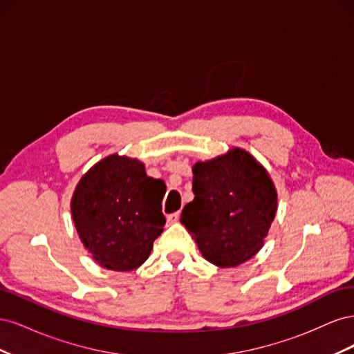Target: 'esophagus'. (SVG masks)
Returning a JSON list of instances; mask_svg holds the SVG:
<instances>
[{"label": "esophagus", "mask_w": 354, "mask_h": 354, "mask_svg": "<svg viewBox=\"0 0 354 354\" xmlns=\"http://www.w3.org/2000/svg\"><path fill=\"white\" fill-rule=\"evenodd\" d=\"M178 218H180V212H173V214H169V216H167V223L174 224L178 221Z\"/></svg>", "instance_id": "esophagus-1"}]
</instances>
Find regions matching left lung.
I'll return each mask as SVG.
<instances>
[{"label":"left lung","instance_id":"8db88e82","mask_svg":"<svg viewBox=\"0 0 354 354\" xmlns=\"http://www.w3.org/2000/svg\"><path fill=\"white\" fill-rule=\"evenodd\" d=\"M195 198L180 221L203 259L217 267H236L259 252L277 209L273 180L242 147L199 160L192 167Z\"/></svg>","mask_w":354,"mask_h":354}]
</instances>
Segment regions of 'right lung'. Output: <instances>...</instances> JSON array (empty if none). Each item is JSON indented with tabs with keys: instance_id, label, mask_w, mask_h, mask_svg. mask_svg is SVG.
Masks as SVG:
<instances>
[{
	"instance_id": "1",
	"label": "right lung",
	"mask_w": 354,
	"mask_h": 354,
	"mask_svg": "<svg viewBox=\"0 0 354 354\" xmlns=\"http://www.w3.org/2000/svg\"><path fill=\"white\" fill-rule=\"evenodd\" d=\"M165 189L137 158L113 153L94 164L71 199L73 224L93 260L115 272L142 266L164 232Z\"/></svg>"
}]
</instances>
